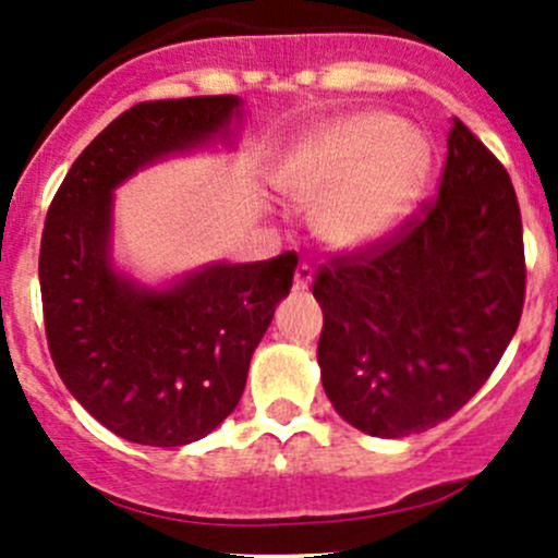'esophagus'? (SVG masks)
I'll list each match as a JSON object with an SVG mask.
<instances>
[{
	"label": "esophagus",
	"instance_id": "34e87169",
	"mask_svg": "<svg viewBox=\"0 0 558 558\" xmlns=\"http://www.w3.org/2000/svg\"><path fill=\"white\" fill-rule=\"evenodd\" d=\"M311 283H313V267H311V264L302 262L300 267H296V272H294V289L296 291H307V289H311Z\"/></svg>",
	"mask_w": 558,
	"mask_h": 558
}]
</instances>
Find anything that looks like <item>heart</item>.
Returning <instances> with one entry per match:
<instances>
[{
	"mask_svg": "<svg viewBox=\"0 0 558 558\" xmlns=\"http://www.w3.org/2000/svg\"><path fill=\"white\" fill-rule=\"evenodd\" d=\"M429 170V143L386 112L342 118L311 134L289 191L318 207L315 229L331 247L356 251L393 232Z\"/></svg>",
	"mask_w": 558,
	"mask_h": 558,
	"instance_id": "heart-1",
	"label": "heart"
}]
</instances>
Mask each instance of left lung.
<instances>
[{
  "label": "left lung",
  "instance_id": "obj_1",
  "mask_svg": "<svg viewBox=\"0 0 558 558\" xmlns=\"http://www.w3.org/2000/svg\"><path fill=\"white\" fill-rule=\"evenodd\" d=\"M526 291L521 210L497 156L453 118L435 199L378 243L331 256L320 380L373 437H408L459 413L519 329Z\"/></svg>",
  "mask_w": 558,
  "mask_h": 558
}]
</instances>
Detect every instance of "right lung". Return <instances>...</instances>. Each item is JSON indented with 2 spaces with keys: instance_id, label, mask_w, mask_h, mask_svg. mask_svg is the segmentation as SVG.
Here are the masks:
<instances>
[{
  "instance_id": "obj_1",
  "label": "right lung",
  "mask_w": 558,
  "mask_h": 558,
  "mask_svg": "<svg viewBox=\"0 0 558 558\" xmlns=\"http://www.w3.org/2000/svg\"><path fill=\"white\" fill-rule=\"evenodd\" d=\"M240 99L140 102L92 140L48 207L39 245L45 337L72 397L129 442L178 448L210 435L243 397L296 253L210 264L167 289L112 269V191L143 167L227 137Z\"/></svg>"
}]
</instances>
